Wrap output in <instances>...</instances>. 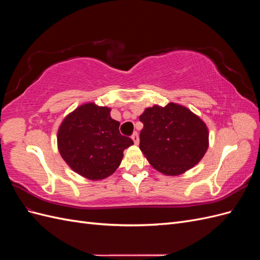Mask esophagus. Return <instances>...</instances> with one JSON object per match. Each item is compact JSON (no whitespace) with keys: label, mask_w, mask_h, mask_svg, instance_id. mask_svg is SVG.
Here are the masks:
<instances>
[{"label":"esophagus","mask_w":260,"mask_h":260,"mask_svg":"<svg viewBox=\"0 0 260 260\" xmlns=\"http://www.w3.org/2000/svg\"><path fill=\"white\" fill-rule=\"evenodd\" d=\"M131 138H132V140H133V142H135V144L138 145V144H139V135H138V132L133 133Z\"/></svg>","instance_id":"obj_1"}]
</instances>
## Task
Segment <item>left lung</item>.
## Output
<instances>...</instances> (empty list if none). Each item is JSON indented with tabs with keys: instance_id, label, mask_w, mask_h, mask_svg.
Listing matches in <instances>:
<instances>
[{
	"instance_id": "left-lung-1",
	"label": "left lung",
	"mask_w": 260,
	"mask_h": 260,
	"mask_svg": "<svg viewBox=\"0 0 260 260\" xmlns=\"http://www.w3.org/2000/svg\"><path fill=\"white\" fill-rule=\"evenodd\" d=\"M140 149L157 171L179 176L193 168L209 145L206 123L185 106L169 103L145 108Z\"/></svg>"
}]
</instances>
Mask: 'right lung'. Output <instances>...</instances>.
Here are the masks:
<instances>
[{
    "instance_id": "obj_1",
    "label": "right lung",
    "mask_w": 260,
    "mask_h": 260,
    "mask_svg": "<svg viewBox=\"0 0 260 260\" xmlns=\"http://www.w3.org/2000/svg\"><path fill=\"white\" fill-rule=\"evenodd\" d=\"M111 108L85 103L68 114L57 131L60 156L78 175L102 180L113 175L133 141L119 132Z\"/></svg>"
}]
</instances>
